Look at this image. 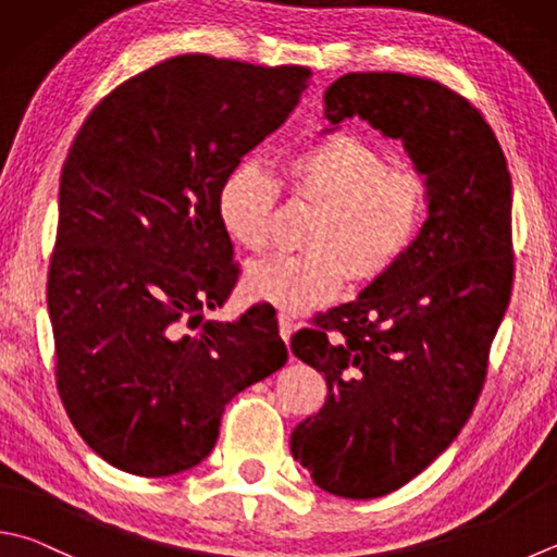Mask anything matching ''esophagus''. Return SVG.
Wrapping results in <instances>:
<instances>
[{
    "mask_svg": "<svg viewBox=\"0 0 557 557\" xmlns=\"http://www.w3.org/2000/svg\"><path fill=\"white\" fill-rule=\"evenodd\" d=\"M296 320L290 318V314H286V312H278V332H281V339L288 344V339H290V334L296 332Z\"/></svg>",
    "mask_w": 557,
    "mask_h": 557,
    "instance_id": "obj_1",
    "label": "esophagus"
}]
</instances>
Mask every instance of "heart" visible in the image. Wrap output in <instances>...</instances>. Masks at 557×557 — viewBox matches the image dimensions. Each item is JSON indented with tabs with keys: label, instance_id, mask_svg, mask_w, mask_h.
<instances>
[{
	"label": "heart",
	"instance_id": "heart-1",
	"mask_svg": "<svg viewBox=\"0 0 557 557\" xmlns=\"http://www.w3.org/2000/svg\"><path fill=\"white\" fill-rule=\"evenodd\" d=\"M293 198L318 203L310 251L278 255L247 271L249 298L302 312L332 300L346 276L373 283L412 251L429 213L424 176L387 166V157L351 133H330L283 160ZM278 184L257 164H237L218 188V220L237 247L261 255L271 239Z\"/></svg>",
	"mask_w": 557,
	"mask_h": 557
}]
</instances>
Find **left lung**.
<instances>
[{
	"instance_id": "8db88e82",
	"label": "left lung",
	"mask_w": 557,
	"mask_h": 557,
	"mask_svg": "<svg viewBox=\"0 0 557 557\" xmlns=\"http://www.w3.org/2000/svg\"><path fill=\"white\" fill-rule=\"evenodd\" d=\"M351 115L405 143L429 218L391 274L293 334L327 397L290 450L324 492L371 499L422 473L473 414L513 286L511 176L482 113L434 79L349 72L324 91V119Z\"/></svg>"
}]
</instances>
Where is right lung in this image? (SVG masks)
<instances>
[{
  "label": "right lung",
  "mask_w": 557,
  "mask_h": 557,
  "mask_svg": "<svg viewBox=\"0 0 557 557\" xmlns=\"http://www.w3.org/2000/svg\"><path fill=\"white\" fill-rule=\"evenodd\" d=\"M310 75L180 55L119 84L72 140L48 271L55 383L113 468L164 478L198 466L225 405L286 363L271 306L196 337L184 327L239 276L218 188L288 119Z\"/></svg>",
  "instance_id": "right-lung-1"
}]
</instances>
